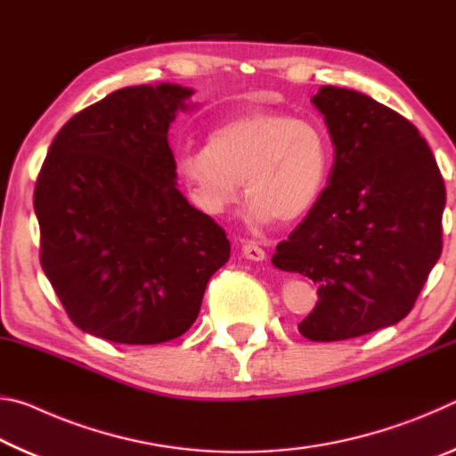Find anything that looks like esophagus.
<instances>
[{
    "instance_id": "obj_1",
    "label": "esophagus",
    "mask_w": 456,
    "mask_h": 456,
    "mask_svg": "<svg viewBox=\"0 0 456 456\" xmlns=\"http://www.w3.org/2000/svg\"><path fill=\"white\" fill-rule=\"evenodd\" d=\"M243 257L251 259V261H264L265 259V251L264 247H259L256 241H245L241 247Z\"/></svg>"
}]
</instances>
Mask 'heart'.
<instances>
[{
	"label": "heart",
	"mask_w": 456,
	"mask_h": 456,
	"mask_svg": "<svg viewBox=\"0 0 456 456\" xmlns=\"http://www.w3.org/2000/svg\"><path fill=\"white\" fill-rule=\"evenodd\" d=\"M176 168L207 213H225L243 181L253 219L293 223L312 211L326 184L330 144L312 120L256 108L211 128L205 146L183 149Z\"/></svg>",
	"instance_id": "b5f03b06"
}]
</instances>
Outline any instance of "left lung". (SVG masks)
Here are the masks:
<instances>
[{
    "label": "left lung",
    "instance_id": "left-lung-1",
    "mask_svg": "<svg viewBox=\"0 0 456 456\" xmlns=\"http://www.w3.org/2000/svg\"><path fill=\"white\" fill-rule=\"evenodd\" d=\"M312 102L336 163L272 264L318 285L299 334L338 342L395 326L412 310L441 257L446 192L427 141L398 112L336 86H322Z\"/></svg>",
    "mask_w": 456,
    "mask_h": 456
}]
</instances>
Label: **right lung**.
<instances>
[{
	"instance_id": "right-lung-1",
	"label": "right lung",
	"mask_w": 456,
	"mask_h": 456,
	"mask_svg": "<svg viewBox=\"0 0 456 456\" xmlns=\"http://www.w3.org/2000/svg\"><path fill=\"white\" fill-rule=\"evenodd\" d=\"M179 84L120 88L53 138L37 176L40 261L86 334L149 346L195 323L231 243L176 189L168 128L195 104Z\"/></svg>"
}]
</instances>
